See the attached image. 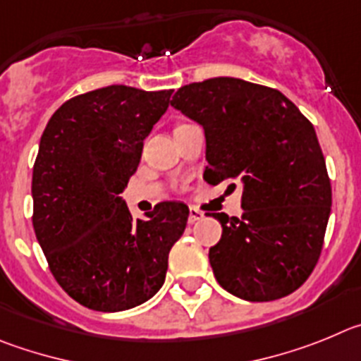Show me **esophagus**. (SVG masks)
Wrapping results in <instances>:
<instances>
[{
	"label": "esophagus",
	"mask_w": 361,
	"mask_h": 361,
	"mask_svg": "<svg viewBox=\"0 0 361 361\" xmlns=\"http://www.w3.org/2000/svg\"><path fill=\"white\" fill-rule=\"evenodd\" d=\"M200 219H203V212L197 210L196 207H190V209H188V223H196V221Z\"/></svg>",
	"instance_id": "obj_1"
}]
</instances>
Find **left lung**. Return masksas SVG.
Wrapping results in <instances>:
<instances>
[{
    "label": "left lung",
    "mask_w": 361,
    "mask_h": 361,
    "mask_svg": "<svg viewBox=\"0 0 361 361\" xmlns=\"http://www.w3.org/2000/svg\"><path fill=\"white\" fill-rule=\"evenodd\" d=\"M171 106L204 129V181L243 185L241 217L212 214L223 226L209 252L221 288L250 302L293 293L317 266L331 214L313 124L279 90L233 77L187 84Z\"/></svg>",
    "instance_id": "left-lung-1"
}]
</instances>
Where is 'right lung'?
Instances as JSON below:
<instances>
[{"instance_id":"obj_1","label":"right lung","mask_w":361,"mask_h":361,"mask_svg":"<svg viewBox=\"0 0 361 361\" xmlns=\"http://www.w3.org/2000/svg\"><path fill=\"white\" fill-rule=\"evenodd\" d=\"M173 90L100 87L66 100L47 124L32 174L35 237L51 275L82 306L131 310L157 295L188 207L161 201L133 219L120 192Z\"/></svg>"}]
</instances>
